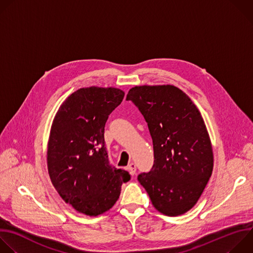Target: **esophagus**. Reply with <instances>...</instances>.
<instances>
[{
	"label": "esophagus",
	"instance_id": "obj_1",
	"mask_svg": "<svg viewBox=\"0 0 253 253\" xmlns=\"http://www.w3.org/2000/svg\"><path fill=\"white\" fill-rule=\"evenodd\" d=\"M126 169H127V171L129 172V174L131 176H134L136 174V165L134 163H130Z\"/></svg>",
	"mask_w": 253,
	"mask_h": 253
}]
</instances>
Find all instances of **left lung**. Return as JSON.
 Returning <instances> with one entry per match:
<instances>
[{
  "mask_svg": "<svg viewBox=\"0 0 253 253\" xmlns=\"http://www.w3.org/2000/svg\"><path fill=\"white\" fill-rule=\"evenodd\" d=\"M131 100L144 116L153 140L154 165L138 176L157 211L177 216L203 194L213 168L211 139L194 102L174 85L131 88Z\"/></svg>",
  "mask_w": 253,
  "mask_h": 253,
  "instance_id": "obj_1",
  "label": "left lung"
}]
</instances>
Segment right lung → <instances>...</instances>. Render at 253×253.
Here are the masks:
<instances>
[{
  "mask_svg": "<svg viewBox=\"0 0 253 253\" xmlns=\"http://www.w3.org/2000/svg\"><path fill=\"white\" fill-rule=\"evenodd\" d=\"M124 91L114 87L80 88L59 107L50 129L47 169L50 181L78 212L96 216L117 202L127 171L110 165L104 127L122 102Z\"/></svg>",
  "mask_w": 253,
  "mask_h": 253,
  "instance_id": "right-lung-1",
  "label": "right lung"
}]
</instances>
